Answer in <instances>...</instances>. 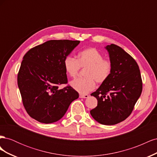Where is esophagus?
Segmentation results:
<instances>
[{
  "instance_id": "34e87169",
  "label": "esophagus",
  "mask_w": 157,
  "mask_h": 157,
  "mask_svg": "<svg viewBox=\"0 0 157 157\" xmlns=\"http://www.w3.org/2000/svg\"><path fill=\"white\" fill-rule=\"evenodd\" d=\"M79 97L80 98H88L89 97V96L88 94H80Z\"/></svg>"
}]
</instances>
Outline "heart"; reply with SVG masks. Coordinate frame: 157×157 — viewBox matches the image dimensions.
Returning a JSON list of instances; mask_svg holds the SVG:
<instances>
[{
    "mask_svg": "<svg viewBox=\"0 0 157 157\" xmlns=\"http://www.w3.org/2000/svg\"><path fill=\"white\" fill-rule=\"evenodd\" d=\"M77 59L68 56L63 61L65 72L71 77H77L80 68H86L83 78H77L71 82V86L80 94H86L98 84L105 82L112 72V63L104 59L103 55L95 48H88L80 51Z\"/></svg>",
    "mask_w": 157,
    "mask_h": 157,
    "instance_id": "1",
    "label": "heart"
}]
</instances>
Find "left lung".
Wrapping results in <instances>:
<instances>
[{
	"label": "left lung",
	"mask_w": 157,
	"mask_h": 157,
	"mask_svg": "<svg viewBox=\"0 0 157 157\" xmlns=\"http://www.w3.org/2000/svg\"><path fill=\"white\" fill-rule=\"evenodd\" d=\"M112 72L91 96L98 105L90 111L92 117L104 125L118 124L130 115L142 92V80L135 59L120 46L107 45Z\"/></svg>",
	"instance_id": "left-lung-1"
}]
</instances>
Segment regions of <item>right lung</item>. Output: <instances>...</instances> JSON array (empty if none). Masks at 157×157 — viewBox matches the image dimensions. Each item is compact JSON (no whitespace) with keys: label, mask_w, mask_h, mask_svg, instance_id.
Masks as SVG:
<instances>
[{"label":"right lung","mask_w":157,"mask_h":157,"mask_svg":"<svg viewBox=\"0 0 157 157\" xmlns=\"http://www.w3.org/2000/svg\"><path fill=\"white\" fill-rule=\"evenodd\" d=\"M79 40H51L30 49L23 58L17 75L22 102L31 118L44 124L62 118L78 93L67 83L64 59Z\"/></svg>","instance_id":"right-lung-1"}]
</instances>
